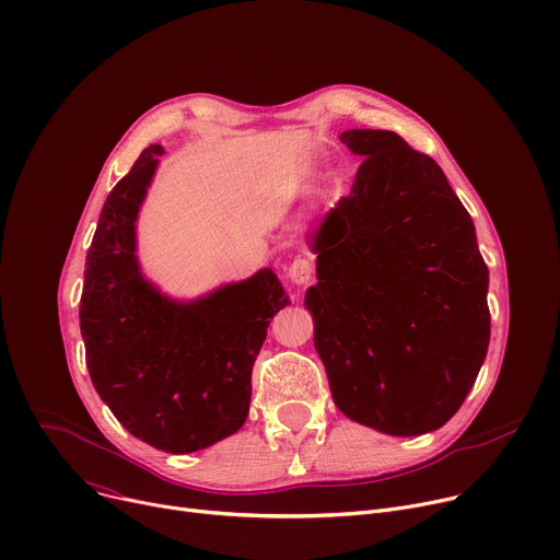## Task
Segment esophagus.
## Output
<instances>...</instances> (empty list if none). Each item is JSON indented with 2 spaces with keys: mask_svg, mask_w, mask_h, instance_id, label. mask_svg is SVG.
Returning a JSON list of instances; mask_svg holds the SVG:
<instances>
[{
  "mask_svg": "<svg viewBox=\"0 0 560 560\" xmlns=\"http://www.w3.org/2000/svg\"><path fill=\"white\" fill-rule=\"evenodd\" d=\"M287 276L293 284H307L314 276V267L307 257H295V260L287 269Z\"/></svg>",
  "mask_w": 560,
  "mask_h": 560,
  "instance_id": "esophagus-1",
  "label": "esophagus"
}]
</instances>
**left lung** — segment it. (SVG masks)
<instances>
[{
	"label": "left lung",
	"instance_id": "left-lung-1",
	"mask_svg": "<svg viewBox=\"0 0 560 560\" xmlns=\"http://www.w3.org/2000/svg\"><path fill=\"white\" fill-rule=\"evenodd\" d=\"M340 141L365 159L312 240L314 346L342 415L423 435L459 410L485 363L489 269L433 159L388 130Z\"/></svg>",
	"mask_w": 560,
	"mask_h": 560
}]
</instances>
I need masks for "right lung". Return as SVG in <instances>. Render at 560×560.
<instances>
[{
	"mask_svg": "<svg viewBox=\"0 0 560 560\" xmlns=\"http://www.w3.org/2000/svg\"><path fill=\"white\" fill-rule=\"evenodd\" d=\"M161 145L109 192L84 262L80 331L96 393L141 442L192 453L242 428L250 372L273 316L291 305L271 269L195 303L152 287L137 262V218Z\"/></svg>",
	"mask_w": 560,
	"mask_h": 560,
	"instance_id": "add662e5",
	"label": "right lung"
}]
</instances>
